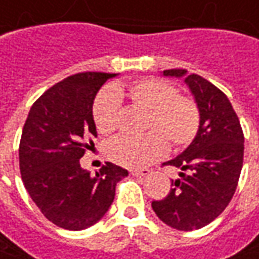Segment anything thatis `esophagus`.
Listing matches in <instances>:
<instances>
[{"label":"esophagus","instance_id":"34e87169","mask_svg":"<svg viewBox=\"0 0 259 259\" xmlns=\"http://www.w3.org/2000/svg\"><path fill=\"white\" fill-rule=\"evenodd\" d=\"M130 174L133 176H146V175L150 174V170L149 169H132Z\"/></svg>","mask_w":259,"mask_h":259}]
</instances>
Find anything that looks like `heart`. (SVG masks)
<instances>
[{
    "mask_svg": "<svg viewBox=\"0 0 259 259\" xmlns=\"http://www.w3.org/2000/svg\"><path fill=\"white\" fill-rule=\"evenodd\" d=\"M126 94L136 107L146 112L140 138L113 139L106 146V156L117 165L142 167L162 156L166 143L181 149L191 143L199 127V110L191 97L178 93L172 83L146 77L132 81ZM121 90L104 89L93 103V120L102 135H112L120 116Z\"/></svg>",
    "mask_w": 259,
    "mask_h": 259,
    "instance_id": "obj_1",
    "label": "heart"
}]
</instances>
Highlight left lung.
I'll return each instance as SVG.
<instances>
[{"mask_svg":"<svg viewBox=\"0 0 259 259\" xmlns=\"http://www.w3.org/2000/svg\"><path fill=\"white\" fill-rule=\"evenodd\" d=\"M163 76L185 78L199 110V129L179 156L163 163L178 167L179 178L152 208L166 225L193 231L218 218L232 199L244 160V133L218 87L182 68L165 70Z\"/></svg>","mask_w":259,"mask_h":259,"instance_id":"1","label":"left lung"}]
</instances>
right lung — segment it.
<instances>
[{
    "mask_svg": "<svg viewBox=\"0 0 259 259\" xmlns=\"http://www.w3.org/2000/svg\"><path fill=\"white\" fill-rule=\"evenodd\" d=\"M110 73H78L54 84L34 103L20 142V170L34 203L54 225L81 231L99 222L129 172L106 162L96 176L80 165L97 138L93 103Z\"/></svg>",
    "mask_w": 259,
    "mask_h": 259,
    "instance_id": "1",
    "label": "right lung"
}]
</instances>
